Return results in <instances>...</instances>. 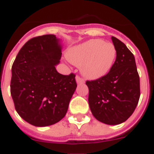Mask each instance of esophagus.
<instances>
[{
    "label": "esophagus",
    "mask_w": 154,
    "mask_h": 154,
    "mask_svg": "<svg viewBox=\"0 0 154 154\" xmlns=\"http://www.w3.org/2000/svg\"><path fill=\"white\" fill-rule=\"evenodd\" d=\"M76 82L78 84H82V83H84V79L82 78V77H80L79 75L76 76Z\"/></svg>",
    "instance_id": "obj_1"
}]
</instances>
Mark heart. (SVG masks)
Here are the masks:
<instances>
[{"instance_id": "obj_1", "label": "heart", "mask_w": 154, "mask_h": 154, "mask_svg": "<svg viewBox=\"0 0 154 154\" xmlns=\"http://www.w3.org/2000/svg\"><path fill=\"white\" fill-rule=\"evenodd\" d=\"M116 57V49L112 43L92 39L72 48L68 58L75 65L81 66L86 78H101L109 72Z\"/></svg>"}]
</instances>
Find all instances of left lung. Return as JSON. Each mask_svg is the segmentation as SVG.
<instances>
[{
	"mask_svg": "<svg viewBox=\"0 0 154 154\" xmlns=\"http://www.w3.org/2000/svg\"><path fill=\"white\" fill-rule=\"evenodd\" d=\"M116 57L109 72L87 80L89 105L97 120L109 125L126 121L134 112L140 97V81L133 53L124 42L112 36Z\"/></svg>",
	"mask_w": 154,
	"mask_h": 154,
	"instance_id": "left-lung-1",
	"label": "left lung"
}]
</instances>
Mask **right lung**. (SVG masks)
I'll list each match as a JSON object with an SVG mask.
<instances>
[{"label":"right lung","mask_w":154,"mask_h":154,"mask_svg":"<svg viewBox=\"0 0 154 154\" xmlns=\"http://www.w3.org/2000/svg\"><path fill=\"white\" fill-rule=\"evenodd\" d=\"M61 47L53 34L34 37L24 44L11 67L10 91L15 109L36 127L53 125L63 119L75 91V75L56 69Z\"/></svg>","instance_id":"obj_1"}]
</instances>
